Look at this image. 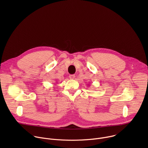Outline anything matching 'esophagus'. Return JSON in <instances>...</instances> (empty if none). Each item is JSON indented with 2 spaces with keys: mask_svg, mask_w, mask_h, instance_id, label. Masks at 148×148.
Masks as SVG:
<instances>
[{
  "mask_svg": "<svg viewBox=\"0 0 148 148\" xmlns=\"http://www.w3.org/2000/svg\"><path fill=\"white\" fill-rule=\"evenodd\" d=\"M75 75H69V78L71 79H73L74 78H75Z\"/></svg>",
  "mask_w": 148,
  "mask_h": 148,
  "instance_id": "obj_1",
  "label": "esophagus"
}]
</instances>
